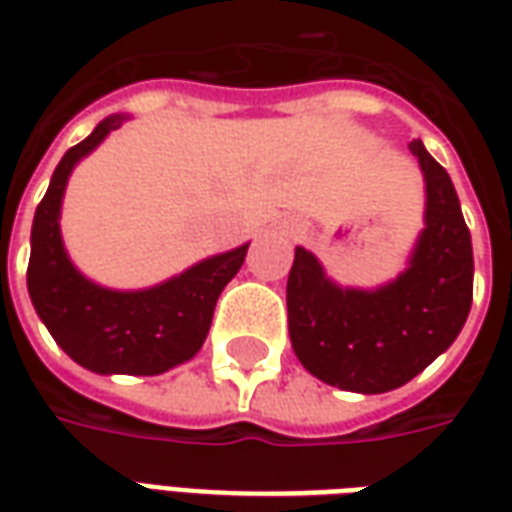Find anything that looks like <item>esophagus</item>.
<instances>
[{
  "label": "esophagus",
  "instance_id": "1",
  "mask_svg": "<svg viewBox=\"0 0 512 512\" xmlns=\"http://www.w3.org/2000/svg\"><path fill=\"white\" fill-rule=\"evenodd\" d=\"M290 233L296 235V233H301V227H290Z\"/></svg>",
  "mask_w": 512,
  "mask_h": 512
}]
</instances>
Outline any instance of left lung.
<instances>
[{
  "instance_id": "left-lung-1",
  "label": "left lung",
  "mask_w": 512,
  "mask_h": 512,
  "mask_svg": "<svg viewBox=\"0 0 512 512\" xmlns=\"http://www.w3.org/2000/svg\"><path fill=\"white\" fill-rule=\"evenodd\" d=\"M425 175V227L406 271L378 288H343L296 246L288 277L290 345L323 384L381 395L441 356L472 310V235L447 169L414 139Z\"/></svg>"
}]
</instances>
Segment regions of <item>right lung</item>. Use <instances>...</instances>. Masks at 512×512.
<instances>
[{
  "label": "right lung",
  "instance_id": "1",
  "mask_svg": "<svg viewBox=\"0 0 512 512\" xmlns=\"http://www.w3.org/2000/svg\"><path fill=\"white\" fill-rule=\"evenodd\" d=\"M128 115H109L73 145L51 175L32 222L27 288L49 334L76 365L98 376H158L189 362L208 337L224 285L244 266L249 244L205 257L178 277L142 290H112L73 266L60 233V211L73 167Z\"/></svg>",
  "mask_w": 512,
  "mask_h": 512
}]
</instances>
